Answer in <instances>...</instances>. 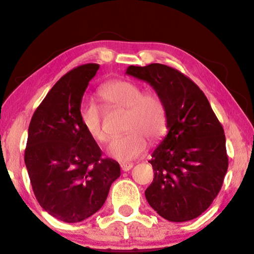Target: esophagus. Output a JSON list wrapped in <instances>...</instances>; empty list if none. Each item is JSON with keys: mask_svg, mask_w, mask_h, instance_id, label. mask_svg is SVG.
I'll use <instances>...</instances> for the list:
<instances>
[{"mask_svg": "<svg viewBox=\"0 0 254 254\" xmlns=\"http://www.w3.org/2000/svg\"><path fill=\"white\" fill-rule=\"evenodd\" d=\"M133 163H123V164H121V169L123 170L124 172H127V171H130V170L133 168Z\"/></svg>", "mask_w": 254, "mask_h": 254, "instance_id": "1", "label": "esophagus"}]
</instances>
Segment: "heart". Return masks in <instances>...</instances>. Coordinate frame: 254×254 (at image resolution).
I'll list each match as a JSON object with an SVG mask.
<instances>
[{"instance_id": "b5f03b06", "label": "heart", "mask_w": 254, "mask_h": 254, "mask_svg": "<svg viewBox=\"0 0 254 254\" xmlns=\"http://www.w3.org/2000/svg\"><path fill=\"white\" fill-rule=\"evenodd\" d=\"M100 97L108 105L127 111L126 134L111 140L107 147L109 156L121 162H128L145 153L147 139L158 140L165 133L168 112L157 93H142L135 83L123 81L109 82L100 89ZM79 120L84 130L97 142H104L107 133L103 127V114L93 101H85L79 108Z\"/></svg>"}]
</instances>
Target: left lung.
Returning a JSON list of instances; mask_svg holds the SVG:
<instances>
[{"label": "left lung", "mask_w": 254, "mask_h": 254, "mask_svg": "<svg viewBox=\"0 0 254 254\" xmlns=\"http://www.w3.org/2000/svg\"><path fill=\"white\" fill-rule=\"evenodd\" d=\"M126 74L148 83L168 112V133L149 161L154 179L145 191L147 202L166 220H192L211 205L224 183V128L203 91L179 70L150 64L128 66Z\"/></svg>", "instance_id": "left-lung-1"}]
</instances>
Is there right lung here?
<instances>
[{
	"label": "right lung",
	"instance_id": "right-lung-1",
	"mask_svg": "<svg viewBox=\"0 0 254 254\" xmlns=\"http://www.w3.org/2000/svg\"><path fill=\"white\" fill-rule=\"evenodd\" d=\"M99 65L86 64L59 79L28 127L25 164L40 205L60 221L81 222L104 205L120 164L101 150L79 120L82 98Z\"/></svg>",
	"mask_w": 254,
	"mask_h": 254
}]
</instances>
